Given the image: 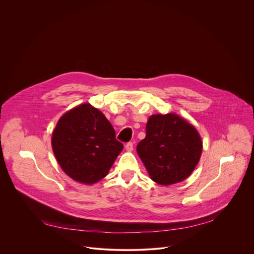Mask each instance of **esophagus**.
Masks as SVG:
<instances>
[{
    "label": "esophagus",
    "mask_w": 254,
    "mask_h": 254,
    "mask_svg": "<svg viewBox=\"0 0 254 254\" xmlns=\"http://www.w3.org/2000/svg\"><path fill=\"white\" fill-rule=\"evenodd\" d=\"M126 150H127V152H131V151L133 150V143H132V142H127V143L126 144Z\"/></svg>",
    "instance_id": "1"
}]
</instances>
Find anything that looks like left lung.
Instances as JSON below:
<instances>
[{
  "instance_id": "1",
  "label": "left lung",
  "mask_w": 254,
  "mask_h": 254,
  "mask_svg": "<svg viewBox=\"0 0 254 254\" xmlns=\"http://www.w3.org/2000/svg\"><path fill=\"white\" fill-rule=\"evenodd\" d=\"M146 132L136 152L154 182L168 186L187 179L202 154L197 129L181 117L167 114L150 117Z\"/></svg>"
}]
</instances>
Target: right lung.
<instances>
[{"label": "right lung", "instance_id": "obj_1", "mask_svg": "<svg viewBox=\"0 0 254 254\" xmlns=\"http://www.w3.org/2000/svg\"><path fill=\"white\" fill-rule=\"evenodd\" d=\"M51 143L62 170L86 185L103 179L124 149L111 123L89 103L72 108L60 118Z\"/></svg>", "mask_w": 254, "mask_h": 254}]
</instances>
